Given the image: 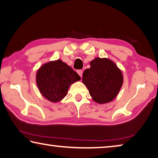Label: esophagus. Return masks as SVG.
I'll return each mask as SVG.
<instances>
[{"label":"esophagus","instance_id":"34e87169","mask_svg":"<svg viewBox=\"0 0 158 158\" xmlns=\"http://www.w3.org/2000/svg\"><path fill=\"white\" fill-rule=\"evenodd\" d=\"M77 73H78V74H79V75L80 76V77H82V74H83V71L81 70V69H79V70H77Z\"/></svg>","mask_w":158,"mask_h":158}]
</instances>
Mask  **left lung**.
Segmentation results:
<instances>
[{"label": "left lung", "instance_id": "1", "mask_svg": "<svg viewBox=\"0 0 158 158\" xmlns=\"http://www.w3.org/2000/svg\"><path fill=\"white\" fill-rule=\"evenodd\" d=\"M90 65L83 73V83L95 102L100 105L110 102L116 98L123 84L122 71L106 58H95Z\"/></svg>", "mask_w": 158, "mask_h": 158}]
</instances>
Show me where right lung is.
Instances as JSON below:
<instances>
[{
    "label": "right lung",
    "mask_w": 158,
    "mask_h": 158,
    "mask_svg": "<svg viewBox=\"0 0 158 158\" xmlns=\"http://www.w3.org/2000/svg\"><path fill=\"white\" fill-rule=\"evenodd\" d=\"M81 79L70 66L58 59L42 65L36 74V83L40 92L52 102L63 100L69 85Z\"/></svg>",
    "instance_id": "obj_1"
}]
</instances>
